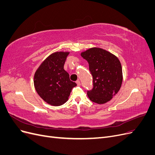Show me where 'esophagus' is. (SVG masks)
<instances>
[{
	"label": "esophagus",
	"mask_w": 155,
	"mask_h": 155,
	"mask_svg": "<svg viewBox=\"0 0 155 155\" xmlns=\"http://www.w3.org/2000/svg\"><path fill=\"white\" fill-rule=\"evenodd\" d=\"M76 83H77V85H78V86H79V85H81V83H80V81H79V80H78V81H76Z\"/></svg>",
	"instance_id": "obj_1"
}]
</instances>
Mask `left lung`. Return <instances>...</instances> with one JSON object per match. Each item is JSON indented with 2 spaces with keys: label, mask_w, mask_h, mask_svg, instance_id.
<instances>
[{
  "label": "left lung",
  "mask_w": 155,
  "mask_h": 155,
  "mask_svg": "<svg viewBox=\"0 0 155 155\" xmlns=\"http://www.w3.org/2000/svg\"><path fill=\"white\" fill-rule=\"evenodd\" d=\"M81 55L89 64L93 77V88L87 91L92 101L104 104L118 92L123 81L121 64L118 58L100 48H92L81 52Z\"/></svg>",
  "instance_id": "left-lung-1"
}]
</instances>
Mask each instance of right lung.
<instances>
[{"instance_id": "obj_1", "label": "right lung", "mask_w": 155, "mask_h": 155, "mask_svg": "<svg viewBox=\"0 0 155 155\" xmlns=\"http://www.w3.org/2000/svg\"><path fill=\"white\" fill-rule=\"evenodd\" d=\"M70 52L57 51L50 55L37 68L34 75V87L37 94L47 104L59 106L68 100L72 88L77 84L70 79L64 70Z\"/></svg>"}]
</instances>
